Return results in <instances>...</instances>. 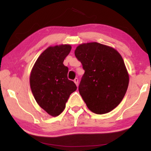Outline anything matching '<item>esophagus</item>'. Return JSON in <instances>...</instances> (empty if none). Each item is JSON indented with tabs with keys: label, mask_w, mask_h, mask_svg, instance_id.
<instances>
[{
	"label": "esophagus",
	"mask_w": 151,
	"mask_h": 151,
	"mask_svg": "<svg viewBox=\"0 0 151 151\" xmlns=\"http://www.w3.org/2000/svg\"><path fill=\"white\" fill-rule=\"evenodd\" d=\"M74 81V83L76 84V85L78 86V85H79V79H78V78H75Z\"/></svg>",
	"instance_id": "obj_1"
}]
</instances>
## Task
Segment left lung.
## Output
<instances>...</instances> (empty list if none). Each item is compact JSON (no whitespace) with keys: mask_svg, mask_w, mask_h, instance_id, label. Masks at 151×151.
I'll return each mask as SVG.
<instances>
[{"mask_svg":"<svg viewBox=\"0 0 151 151\" xmlns=\"http://www.w3.org/2000/svg\"><path fill=\"white\" fill-rule=\"evenodd\" d=\"M74 55L84 70L79 91L88 109L97 114L115 109L125 96L129 81L120 54L110 47L90 42L78 46Z\"/></svg>","mask_w":151,"mask_h":151,"instance_id":"1","label":"left lung"}]
</instances>
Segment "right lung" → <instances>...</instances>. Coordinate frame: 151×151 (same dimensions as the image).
Here are the masks:
<instances>
[{
	"mask_svg": "<svg viewBox=\"0 0 151 151\" xmlns=\"http://www.w3.org/2000/svg\"><path fill=\"white\" fill-rule=\"evenodd\" d=\"M71 49L69 45L48 47L38 58L30 74L35 99L52 116L63 111L70 94L77 90L74 81L67 78L68 67L63 64Z\"/></svg>",
	"mask_w": 151,
	"mask_h": 151,
	"instance_id": "obj_1",
	"label": "right lung"
}]
</instances>
